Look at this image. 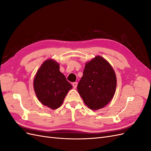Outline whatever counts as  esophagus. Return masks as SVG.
Here are the masks:
<instances>
[{"mask_svg": "<svg viewBox=\"0 0 151 151\" xmlns=\"http://www.w3.org/2000/svg\"><path fill=\"white\" fill-rule=\"evenodd\" d=\"M72 86H73V88H74V89H76L77 88V82H75V83H72Z\"/></svg>", "mask_w": 151, "mask_h": 151, "instance_id": "1", "label": "esophagus"}]
</instances>
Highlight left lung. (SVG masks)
Wrapping results in <instances>:
<instances>
[{
  "label": "left lung",
  "mask_w": 151,
  "mask_h": 151,
  "mask_svg": "<svg viewBox=\"0 0 151 151\" xmlns=\"http://www.w3.org/2000/svg\"><path fill=\"white\" fill-rule=\"evenodd\" d=\"M116 88L115 72L104 58L96 56L86 63L77 91L89 108L97 110L104 107L113 99Z\"/></svg>",
  "instance_id": "8db88e82"
}]
</instances>
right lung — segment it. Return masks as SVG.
Returning <instances> with one entry per match:
<instances>
[{
  "instance_id": "add662e5",
  "label": "right lung",
  "mask_w": 151,
  "mask_h": 151,
  "mask_svg": "<svg viewBox=\"0 0 151 151\" xmlns=\"http://www.w3.org/2000/svg\"><path fill=\"white\" fill-rule=\"evenodd\" d=\"M35 94L39 101L52 109L60 107L72 86L60 72V65L52 59L45 60L33 81Z\"/></svg>"
}]
</instances>
